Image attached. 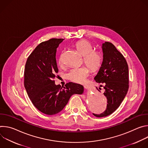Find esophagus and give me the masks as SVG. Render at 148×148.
Listing matches in <instances>:
<instances>
[{
    "mask_svg": "<svg viewBox=\"0 0 148 148\" xmlns=\"http://www.w3.org/2000/svg\"><path fill=\"white\" fill-rule=\"evenodd\" d=\"M84 88H85V89L86 90H90V87H89V86H84Z\"/></svg>",
    "mask_w": 148,
    "mask_h": 148,
    "instance_id": "obj_1",
    "label": "esophagus"
}]
</instances>
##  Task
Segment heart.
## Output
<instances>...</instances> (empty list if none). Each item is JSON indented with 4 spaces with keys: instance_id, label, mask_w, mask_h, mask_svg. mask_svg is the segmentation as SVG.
I'll return each mask as SVG.
<instances>
[{
    "instance_id": "b5f03b06",
    "label": "heart",
    "mask_w": 148,
    "mask_h": 148,
    "mask_svg": "<svg viewBox=\"0 0 148 148\" xmlns=\"http://www.w3.org/2000/svg\"><path fill=\"white\" fill-rule=\"evenodd\" d=\"M77 50L84 56V63L92 70L98 69L101 64L102 57L101 54L94 51L93 45L87 40L77 41L74 45ZM59 64L62 65L61 58L58 61ZM90 73L89 69L86 67H74L70 70L67 73L69 79L78 83H83L86 81Z\"/></svg>"
}]
</instances>
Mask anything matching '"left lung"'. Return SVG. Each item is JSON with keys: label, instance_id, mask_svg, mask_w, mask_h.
<instances>
[{"label": "left lung", "instance_id": "1", "mask_svg": "<svg viewBox=\"0 0 148 148\" xmlns=\"http://www.w3.org/2000/svg\"><path fill=\"white\" fill-rule=\"evenodd\" d=\"M102 49L103 60L94 79L103 84V95L107 99V105L103 113L93 114L98 118L113 113L120 106L129 88L128 66L123 55L110 42L102 43Z\"/></svg>", "mask_w": 148, "mask_h": 148}]
</instances>
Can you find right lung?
Returning <instances> with one entry per match:
<instances>
[{"label": "right lung", "mask_w": 148, "mask_h": 148, "mask_svg": "<svg viewBox=\"0 0 148 148\" xmlns=\"http://www.w3.org/2000/svg\"><path fill=\"white\" fill-rule=\"evenodd\" d=\"M64 40L51 38L39 44L28 57L25 69V87L34 107L46 115L61 112L73 94H82L84 87L70 82L61 86L54 78L57 73V48Z\"/></svg>", "instance_id": "right-lung-1"}]
</instances>
